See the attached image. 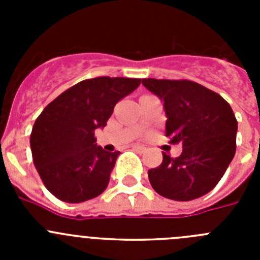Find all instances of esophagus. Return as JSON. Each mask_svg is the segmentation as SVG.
<instances>
[{
  "label": "esophagus",
  "mask_w": 260,
  "mask_h": 260,
  "mask_svg": "<svg viewBox=\"0 0 260 260\" xmlns=\"http://www.w3.org/2000/svg\"><path fill=\"white\" fill-rule=\"evenodd\" d=\"M133 150L137 151V152H144V151H146V147L139 146V144H135V146H133Z\"/></svg>",
  "instance_id": "1"
}]
</instances>
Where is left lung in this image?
<instances>
[{"label": "left lung", "instance_id": "8db88e82", "mask_svg": "<svg viewBox=\"0 0 260 260\" xmlns=\"http://www.w3.org/2000/svg\"><path fill=\"white\" fill-rule=\"evenodd\" d=\"M142 84L162 102L165 135L182 143L173 158L162 153V162L148 171L157 194L173 201L201 198L217 185L236 153L237 119L219 93L191 80L142 79Z\"/></svg>", "mask_w": 260, "mask_h": 260}]
</instances>
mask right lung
Returning a JSON list of instances; mask_svg holds the SVG:
<instances>
[{
    "instance_id": "obj_1",
    "label": "right lung",
    "mask_w": 260,
    "mask_h": 260,
    "mask_svg": "<svg viewBox=\"0 0 260 260\" xmlns=\"http://www.w3.org/2000/svg\"><path fill=\"white\" fill-rule=\"evenodd\" d=\"M141 84L135 78L99 77L66 89L36 118L31 144L34 164L45 187L59 201L80 203L107 189L119 152L96 144L117 103Z\"/></svg>"
}]
</instances>
